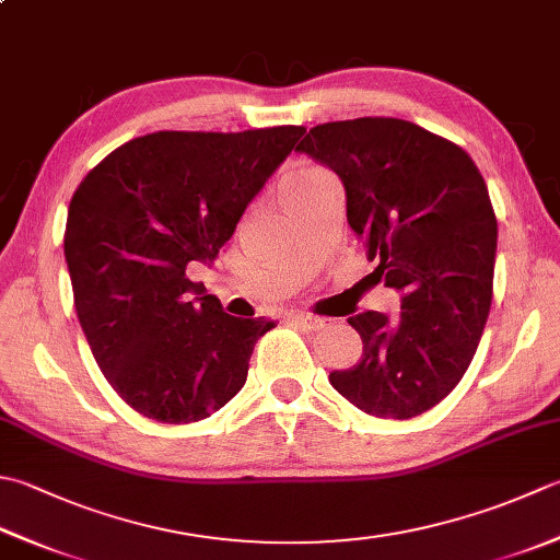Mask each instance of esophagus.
Wrapping results in <instances>:
<instances>
[{"mask_svg": "<svg viewBox=\"0 0 560 560\" xmlns=\"http://www.w3.org/2000/svg\"><path fill=\"white\" fill-rule=\"evenodd\" d=\"M293 323L303 327V330L308 332H320L327 327V320L325 317H317V315H308V313H301V315H293Z\"/></svg>", "mask_w": 560, "mask_h": 560, "instance_id": "34e87169", "label": "esophagus"}]
</instances>
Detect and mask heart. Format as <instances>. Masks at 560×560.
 I'll return each mask as SVG.
<instances>
[{
  "label": "heart",
  "mask_w": 560,
  "mask_h": 560,
  "mask_svg": "<svg viewBox=\"0 0 560 560\" xmlns=\"http://www.w3.org/2000/svg\"><path fill=\"white\" fill-rule=\"evenodd\" d=\"M327 177V172H323L320 167H299L291 170L287 177L281 182V199H293V196H301L317 182H323Z\"/></svg>",
  "instance_id": "obj_1"
}]
</instances>
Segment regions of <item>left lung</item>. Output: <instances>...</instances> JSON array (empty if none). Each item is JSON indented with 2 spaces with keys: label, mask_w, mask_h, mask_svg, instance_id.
I'll use <instances>...</instances> for the list:
<instances>
[{
  "label": "left lung",
  "mask_w": 560,
  "mask_h": 560,
  "mask_svg": "<svg viewBox=\"0 0 560 560\" xmlns=\"http://www.w3.org/2000/svg\"><path fill=\"white\" fill-rule=\"evenodd\" d=\"M345 184L347 221L400 313L349 317L364 354L332 371L337 393L383 420H410L456 388L492 303L498 218L464 148L402 118L332 120L299 148Z\"/></svg>",
  "instance_id": "8db88e82"
}]
</instances>
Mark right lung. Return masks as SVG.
Instances as JSON below:
<instances>
[{
    "mask_svg": "<svg viewBox=\"0 0 560 560\" xmlns=\"http://www.w3.org/2000/svg\"><path fill=\"white\" fill-rule=\"evenodd\" d=\"M303 126L158 130L106 155L65 225L74 311L98 369L142 418L189 424L245 386L273 323L235 317L189 261H213Z\"/></svg>",
    "mask_w": 560,
    "mask_h": 560,
    "instance_id": "right-lung-1",
    "label": "right lung"
}]
</instances>
